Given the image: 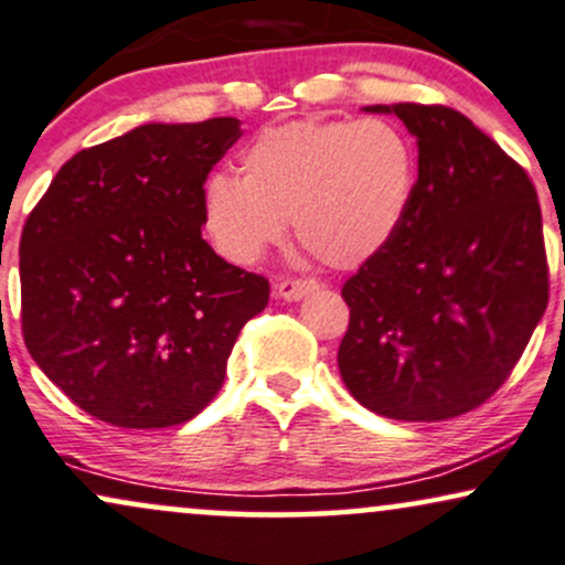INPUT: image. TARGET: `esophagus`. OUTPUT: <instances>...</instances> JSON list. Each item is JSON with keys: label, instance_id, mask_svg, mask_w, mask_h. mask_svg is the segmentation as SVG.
Segmentation results:
<instances>
[{"label": "esophagus", "instance_id": "obj_1", "mask_svg": "<svg viewBox=\"0 0 565 565\" xmlns=\"http://www.w3.org/2000/svg\"><path fill=\"white\" fill-rule=\"evenodd\" d=\"M316 289L318 281H312V278H281V281H276V297H281L287 302L302 300L305 295H310Z\"/></svg>", "mask_w": 565, "mask_h": 565}]
</instances>
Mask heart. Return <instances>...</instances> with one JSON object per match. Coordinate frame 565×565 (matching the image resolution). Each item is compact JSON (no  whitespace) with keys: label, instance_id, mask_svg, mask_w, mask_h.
I'll return each mask as SVG.
<instances>
[{"label":"heart","instance_id":"obj_1","mask_svg":"<svg viewBox=\"0 0 565 565\" xmlns=\"http://www.w3.org/2000/svg\"><path fill=\"white\" fill-rule=\"evenodd\" d=\"M239 173H213L202 186V223L228 263H257L291 221L312 253L350 268L397 231L416 160L386 120H297L255 136L242 149Z\"/></svg>","mask_w":565,"mask_h":565}]
</instances>
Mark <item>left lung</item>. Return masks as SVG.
<instances>
[{"label":"left lung","mask_w":565,"mask_h":565,"mask_svg":"<svg viewBox=\"0 0 565 565\" xmlns=\"http://www.w3.org/2000/svg\"><path fill=\"white\" fill-rule=\"evenodd\" d=\"M365 110L394 113L416 136L418 179L392 239L344 281L339 373L379 416H463L505 384L547 308L536 189L452 107Z\"/></svg>","instance_id":"1"}]
</instances>
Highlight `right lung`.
Masks as SVG:
<instances>
[{"instance_id":"add662e5","label":"right lung","mask_w":565,"mask_h":565,"mask_svg":"<svg viewBox=\"0 0 565 565\" xmlns=\"http://www.w3.org/2000/svg\"><path fill=\"white\" fill-rule=\"evenodd\" d=\"M236 118L147 124L81 149L20 236L31 358L88 416L124 429L194 418L226 379L268 278L202 239V186Z\"/></svg>"}]
</instances>
